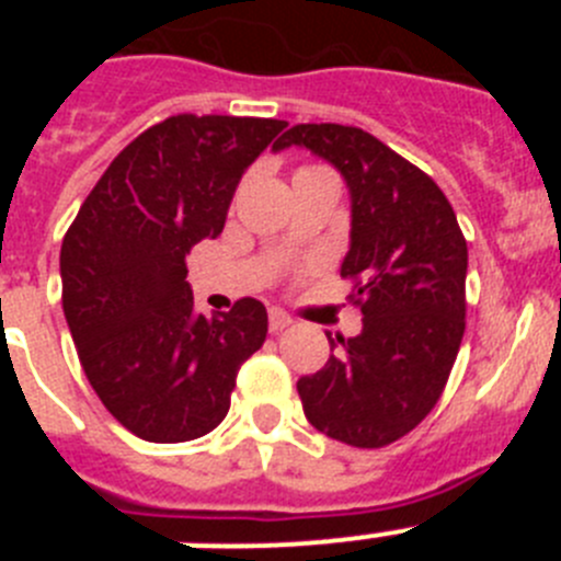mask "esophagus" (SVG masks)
Masks as SVG:
<instances>
[{"mask_svg": "<svg viewBox=\"0 0 561 561\" xmlns=\"http://www.w3.org/2000/svg\"><path fill=\"white\" fill-rule=\"evenodd\" d=\"M289 325H291V317L286 314V311H280V309L270 311V331H272V334H280V331L289 329Z\"/></svg>", "mask_w": 561, "mask_h": 561, "instance_id": "1", "label": "esophagus"}]
</instances>
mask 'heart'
Segmentation results:
<instances>
[{"instance_id": "obj_1", "label": "heart", "mask_w": 561, "mask_h": 561, "mask_svg": "<svg viewBox=\"0 0 561 561\" xmlns=\"http://www.w3.org/2000/svg\"><path fill=\"white\" fill-rule=\"evenodd\" d=\"M300 171H314V168H300ZM300 171H297V173H300Z\"/></svg>"}]
</instances>
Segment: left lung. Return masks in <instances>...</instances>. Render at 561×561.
<instances>
[{"instance_id": "1", "label": "left lung", "mask_w": 561, "mask_h": 561, "mask_svg": "<svg viewBox=\"0 0 561 561\" xmlns=\"http://www.w3.org/2000/svg\"><path fill=\"white\" fill-rule=\"evenodd\" d=\"M306 146L345 176L351 250L340 275L354 284L362 334L297 381L311 427L348 447L379 449L415 430L438 404L466 329V238L433 176L374 134L300 123L272 148Z\"/></svg>"}]
</instances>
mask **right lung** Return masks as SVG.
Wrapping results in <instances>:
<instances>
[{
	"label": "right lung",
	"instance_id": "obj_1",
	"mask_svg": "<svg viewBox=\"0 0 561 561\" xmlns=\"http://www.w3.org/2000/svg\"><path fill=\"white\" fill-rule=\"evenodd\" d=\"M284 121L173 114L128 142L69 225L61 304L103 408L153 444H182L225 421L241 362L266 340V309L241 297L196 314L187 255L225 230L241 173Z\"/></svg>",
	"mask_w": 561,
	"mask_h": 561
}]
</instances>
